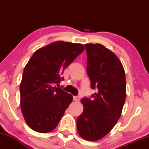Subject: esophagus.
Returning <instances> with one entry per match:
<instances>
[{
  "label": "esophagus",
  "instance_id": "esophagus-1",
  "mask_svg": "<svg viewBox=\"0 0 149 149\" xmlns=\"http://www.w3.org/2000/svg\"><path fill=\"white\" fill-rule=\"evenodd\" d=\"M73 100H74L75 102H79V101H80V97H78V96L73 97Z\"/></svg>",
  "mask_w": 149,
  "mask_h": 149
}]
</instances>
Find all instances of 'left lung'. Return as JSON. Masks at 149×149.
<instances>
[{
	"label": "left lung",
	"instance_id": "obj_1",
	"mask_svg": "<svg viewBox=\"0 0 149 149\" xmlns=\"http://www.w3.org/2000/svg\"><path fill=\"white\" fill-rule=\"evenodd\" d=\"M87 73L91 98L81 100L84 109L77 118V130L83 139L97 141L109 132L121 115L126 98L125 73L114 53L101 44H85Z\"/></svg>",
	"mask_w": 149,
	"mask_h": 149
}]
</instances>
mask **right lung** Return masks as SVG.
<instances>
[{
    "label": "right lung",
    "instance_id": "add662e5",
    "mask_svg": "<svg viewBox=\"0 0 149 149\" xmlns=\"http://www.w3.org/2000/svg\"><path fill=\"white\" fill-rule=\"evenodd\" d=\"M85 49L79 43L57 41L38 49L26 65L20 84L21 109L27 125L38 132L54 129L73 100L55 84L64 69Z\"/></svg>",
    "mask_w": 149,
    "mask_h": 149
}]
</instances>
